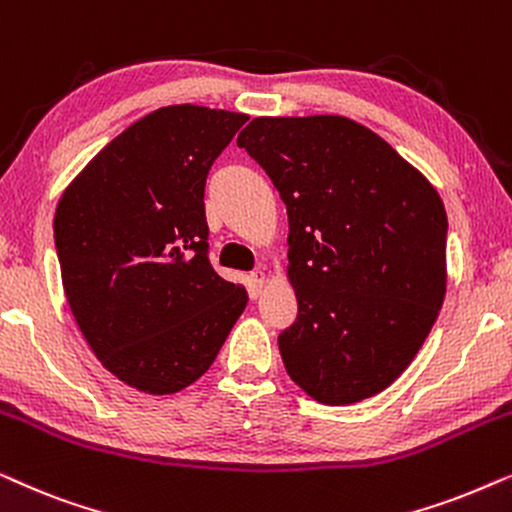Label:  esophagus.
Returning <instances> with one entry per match:
<instances>
[{
    "instance_id": "obj_1",
    "label": "esophagus",
    "mask_w": 512,
    "mask_h": 512,
    "mask_svg": "<svg viewBox=\"0 0 512 512\" xmlns=\"http://www.w3.org/2000/svg\"><path fill=\"white\" fill-rule=\"evenodd\" d=\"M251 286H254V293L258 296V293H261V289H263V284H265V272L263 270H256V272H251Z\"/></svg>"
}]
</instances>
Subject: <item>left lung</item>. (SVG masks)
I'll return each instance as SVG.
<instances>
[{
	"instance_id": "1",
	"label": "left lung",
	"mask_w": 512,
	"mask_h": 512,
	"mask_svg": "<svg viewBox=\"0 0 512 512\" xmlns=\"http://www.w3.org/2000/svg\"><path fill=\"white\" fill-rule=\"evenodd\" d=\"M237 146L289 214L286 275L298 317L277 338L286 373L324 405L380 394L443 307L447 214L438 191L345 116H261Z\"/></svg>"
}]
</instances>
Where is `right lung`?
Masks as SVG:
<instances>
[{"mask_svg": "<svg viewBox=\"0 0 512 512\" xmlns=\"http://www.w3.org/2000/svg\"><path fill=\"white\" fill-rule=\"evenodd\" d=\"M249 116L172 104L139 118L65 188L53 230L62 286L102 366L144 394L186 389L247 307L207 256L209 167Z\"/></svg>", "mask_w": 512, "mask_h": 512, "instance_id": "right-lung-1", "label": "right lung"}]
</instances>
